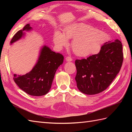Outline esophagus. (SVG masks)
Listing matches in <instances>:
<instances>
[{"mask_svg": "<svg viewBox=\"0 0 132 132\" xmlns=\"http://www.w3.org/2000/svg\"><path fill=\"white\" fill-rule=\"evenodd\" d=\"M66 61L68 62H71L72 61V59L70 57H67L66 58Z\"/></svg>", "mask_w": 132, "mask_h": 132, "instance_id": "esophagus-1", "label": "esophagus"}]
</instances>
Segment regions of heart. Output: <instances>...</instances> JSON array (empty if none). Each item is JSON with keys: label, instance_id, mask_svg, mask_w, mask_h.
<instances>
[{"label": "heart", "instance_id": "obj_1", "mask_svg": "<svg viewBox=\"0 0 132 132\" xmlns=\"http://www.w3.org/2000/svg\"><path fill=\"white\" fill-rule=\"evenodd\" d=\"M71 38L73 40L71 46L75 54L80 57H87L99 52L102 45L106 40L107 36L88 25L75 23L67 27L63 34L56 32L53 41L56 46L61 49L66 46L69 39Z\"/></svg>", "mask_w": 132, "mask_h": 132}]
</instances>
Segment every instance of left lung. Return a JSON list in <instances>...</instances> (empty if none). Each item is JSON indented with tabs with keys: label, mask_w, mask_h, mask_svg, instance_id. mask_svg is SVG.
<instances>
[{
	"label": "left lung",
	"mask_w": 132,
	"mask_h": 132,
	"mask_svg": "<svg viewBox=\"0 0 132 132\" xmlns=\"http://www.w3.org/2000/svg\"><path fill=\"white\" fill-rule=\"evenodd\" d=\"M121 41H108L101 47L99 53L87 59L76 60L75 80L82 93L95 95L104 91L116 78L123 62Z\"/></svg>",
	"instance_id": "left-lung-1"
}]
</instances>
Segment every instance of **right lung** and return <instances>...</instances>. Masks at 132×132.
<instances>
[{
	"mask_svg": "<svg viewBox=\"0 0 132 132\" xmlns=\"http://www.w3.org/2000/svg\"><path fill=\"white\" fill-rule=\"evenodd\" d=\"M32 29L29 24L13 36L11 44L20 39L24 30ZM62 54L53 52L49 47L44 46L41 49L37 63L31 71L23 75L14 74L13 80L19 88L27 94L35 96L46 95L50 90L55 73L58 67L62 64Z\"/></svg>",
	"mask_w": 132,
	"mask_h": 132,
	"instance_id": "1",
	"label": "right lung"
}]
</instances>
